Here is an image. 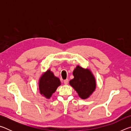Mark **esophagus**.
Instances as JSON below:
<instances>
[{
    "label": "esophagus",
    "mask_w": 131,
    "mask_h": 131,
    "mask_svg": "<svg viewBox=\"0 0 131 131\" xmlns=\"http://www.w3.org/2000/svg\"><path fill=\"white\" fill-rule=\"evenodd\" d=\"M63 82H64V84H65V85H67V84H68V83H69V80H68V79H66V80H65L63 81Z\"/></svg>",
    "instance_id": "obj_1"
}]
</instances>
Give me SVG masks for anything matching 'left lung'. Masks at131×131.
<instances>
[{
  "mask_svg": "<svg viewBox=\"0 0 131 131\" xmlns=\"http://www.w3.org/2000/svg\"><path fill=\"white\" fill-rule=\"evenodd\" d=\"M74 79L69 81L70 85L76 91L81 98H88L96 88V81L91 72L88 69L77 66L73 72Z\"/></svg>",
  "mask_w": 131,
  "mask_h": 131,
  "instance_id": "1",
  "label": "left lung"
}]
</instances>
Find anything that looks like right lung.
<instances>
[{
  "label": "right lung",
  "mask_w": 131,
  "mask_h": 131,
  "mask_svg": "<svg viewBox=\"0 0 131 131\" xmlns=\"http://www.w3.org/2000/svg\"><path fill=\"white\" fill-rule=\"evenodd\" d=\"M60 85L61 82L59 79L55 77L49 69L44 73L40 79V93L46 98L49 99Z\"/></svg>",
  "instance_id": "1"
}]
</instances>
